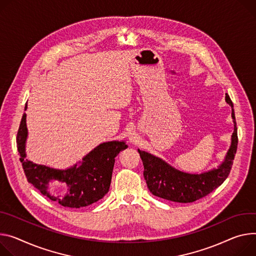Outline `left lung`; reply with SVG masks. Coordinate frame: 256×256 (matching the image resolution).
<instances>
[{"label": "left lung", "mask_w": 256, "mask_h": 256, "mask_svg": "<svg viewBox=\"0 0 256 256\" xmlns=\"http://www.w3.org/2000/svg\"><path fill=\"white\" fill-rule=\"evenodd\" d=\"M226 101L232 107V118L234 120L235 128L232 134L230 148L228 151L226 160L218 168L200 174H186L172 168L158 157L138 150L143 161L144 178L148 189L154 196L174 202L190 203L210 194L224 182L233 166L238 145L233 102L228 94H226Z\"/></svg>", "instance_id": "left-lung-1"}]
</instances>
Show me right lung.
I'll return each mask as SVG.
<instances>
[{
  "mask_svg": "<svg viewBox=\"0 0 256 256\" xmlns=\"http://www.w3.org/2000/svg\"><path fill=\"white\" fill-rule=\"evenodd\" d=\"M28 104V102H26ZM28 136L26 114L22 116L17 132L16 143L28 182H30L44 196L69 208H80L102 199L109 191L115 157L128 146L124 142H108L99 145L90 152L80 166L66 170H57L44 166H38L26 159V140ZM64 181L70 187L68 193L63 198L50 196L46 186L50 179Z\"/></svg>",
  "mask_w": 256,
  "mask_h": 256,
  "instance_id": "right-lung-1",
  "label": "right lung"
}]
</instances>
